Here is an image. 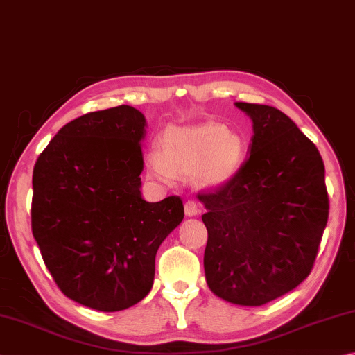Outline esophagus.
<instances>
[{
	"instance_id": "1",
	"label": "esophagus",
	"mask_w": 355,
	"mask_h": 355,
	"mask_svg": "<svg viewBox=\"0 0 355 355\" xmlns=\"http://www.w3.org/2000/svg\"><path fill=\"white\" fill-rule=\"evenodd\" d=\"M184 210H185V215H187V216H196L198 214H200V206H198L196 201L190 200V201L185 202Z\"/></svg>"
}]
</instances>
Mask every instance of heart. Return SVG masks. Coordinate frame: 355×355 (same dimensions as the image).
<instances>
[{
  "label": "heart",
  "instance_id": "heart-1",
  "mask_svg": "<svg viewBox=\"0 0 355 355\" xmlns=\"http://www.w3.org/2000/svg\"><path fill=\"white\" fill-rule=\"evenodd\" d=\"M246 145L239 134L220 123H201L166 129L162 153L148 154V171L155 181L173 184L178 176L195 174L202 187H220L239 173Z\"/></svg>",
  "mask_w": 355,
  "mask_h": 355
}]
</instances>
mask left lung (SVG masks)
Segmentation results:
<instances>
[{"label":"left lung","instance_id":"obj_1","mask_svg":"<svg viewBox=\"0 0 355 355\" xmlns=\"http://www.w3.org/2000/svg\"><path fill=\"white\" fill-rule=\"evenodd\" d=\"M252 120L250 157L223 187L198 198L207 212L204 271L227 302L263 306L313 268L329 218L324 164L276 107L235 103Z\"/></svg>","mask_w":355,"mask_h":355}]
</instances>
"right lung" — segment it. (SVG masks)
Returning <instances> with one entry per match:
<instances>
[{"instance_id": "right-lung-1", "label": "right lung", "mask_w": 355, "mask_h": 355, "mask_svg": "<svg viewBox=\"0 0 355 355\" xmlns=\"http://www.w3.org/2000/svg\"><path fill=\"white\" fill-rule=\"evenodd\" d=\"M146 120L130 105L65 124L33 173L31 225L43 262L67 297L118 312L145 297L155 254L184 220L179 196L141 198Z\"/></svg>"}]
</instances>
